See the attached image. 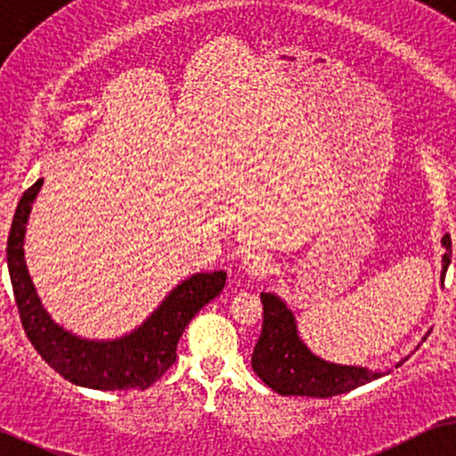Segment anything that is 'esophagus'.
<instances>
[{"mask_svg": "<svg viewBox=\"0 0 456 456\" xmlns=\"http://www.w3.org/2000/svg\"><path fill=\"white\" fill-rule=\"evenodd\" d=\"M241 271L250 277H266L273 273V260L265 252H248L241 260Z\"/></svg>", "mask_w": 456, "mask_h": 456, "instance_id": "obj_1", "label": "esophagus"}]
</instances>
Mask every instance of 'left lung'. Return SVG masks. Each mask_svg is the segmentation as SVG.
I'll return each instance as SVG.
<instances>
[{
  "label": "left lung",
  "mask_w": 456,
  "mask_h": 456,
  "mask_svg": "<svg viewBox=\"0 0 456 456\" xmlns=\"http://www.w3.org/2000/svg\"><path fill=\"white\" fill-rule=\"evenodd\" d=\"M442 246H444L446 254L442 256L440 279H444L452 254L451 235L442 238ZM260 302L265 308V321L258 342L254 346L252 369L271 390L281 394V396L330 398L390 373V369L379 371V369L338 365V362L321 359L302 342L294 313L285 305V300L279 298L277 294H271V291H263ZM428 336L429 331L423 339ZM406 359L398 361L396 367L403 365Z\"/></svg>",
  "instance_id": "8db88e82"
}]
</instances>
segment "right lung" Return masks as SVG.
Listing matches in <instances>:
<instances>
[{
	"instance_id": "1",
	"label": "right lung",
	"mask_w": 456,
	"mask_h": 456,
	"mask_svg": "<svg viewBox=\"0 0 456 456\" xmlns=\"http://www.w3.org/2000/svg\"><path fill=\"white\" fill-rule=\"evenodd\" d=\"M44 179L22 193L8 235V271L24 331L41 359L75 386L91 390H145L165 375L177 359L181 333L200 308L216 298L227 273H193L165 296L148 319L135 330L114 339L77 336L52 319L41 305L24 260V233L30 210Z\"/></svg>"
}]
</instances>
